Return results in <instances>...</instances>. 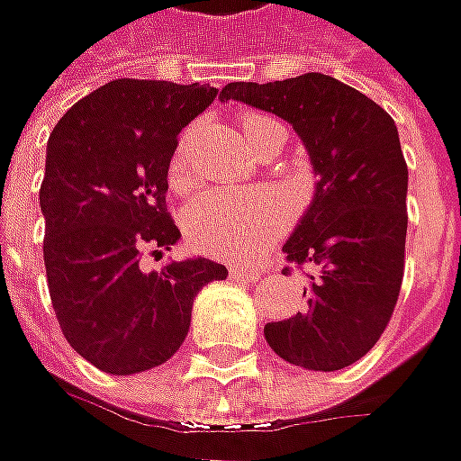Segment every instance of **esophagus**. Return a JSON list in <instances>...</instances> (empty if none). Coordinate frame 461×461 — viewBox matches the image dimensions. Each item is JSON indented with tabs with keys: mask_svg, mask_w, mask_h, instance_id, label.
<instances>
[{
	"mask_svg": "<svg viewBox=\"0 0 461 461\" xmlns=\"http://www.w3.org/2000/svg\"><path fill=\"white\" fill-rule=\"evenodd\" d=\"M231 278L240 280H258L260 278V270L258 267H230Z\"/></svg>",
	"mask_w": 461,
	"mask_h": 461,
	"instance_id": "1",
	"label": "esophagus"
}]
</instances>
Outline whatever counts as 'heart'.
Instances as JSON below:
<instances>
[{
	"label": "heart",
	"mask_w": 461,
	"mask_h": 461,
	"mask_svg": "<svg viewBox=\"0 0 461 461\" xmlns=\"http://www.w3.org/2000/svg\"><path fill=\"white\" fill-rule=\"evenodd\" d=\"M278 122L247 112L242 114L247 140L258 148L262 135ZM167 178L173 188L191 185L188 148L185 140L170 158ZM295 214L294 196L280 185H249V188H214L191 201L183 216V231L188 245L219 260H252L270 245H276L283 231L291 227Z\"/></svg>",
	"instance_id": "heart-1"
}]
</instances>
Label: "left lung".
I'll list each match as a JSON object with an SVG mask.
<instances>
[{
	"label": "left lung",
	"mask_w": 461,
	"mask_h": 461,
	"mask_svg": "<svg viewBox=\"0 0 461 461\" xmlns=\"http://www.w3.org/2000/svg\"><path fill=\"white\" fill-rule=\"evenodd\" d=\"M291 122L319 176L309 212L283 245L301 270L306 306L265 324L270 349L291 365L334 373L375 347L401 295L408 166L388 112L324 73L234 81L219 94Z\"/></svg>",
	"instance_id": "1"
}]
</instances>
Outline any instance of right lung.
Segmentation results:
<instances>
[{
    "instance_id": "add662e5",
    "label": "right lung",
    "mask_w": 461,
    "mask_h": 461,
    "mask_svg": "<svg viewBox=\"0 0 461 461\" xmlns=\"http://www.w3.org/2000/svg\"><path fill=\"white\" fill-rule=\"evenodd\" d=\"M216 99L214 86L117 78L60 117L48 140L42 260L58 324L73 349L109 375L158 367L178 352L201 288L219 262L142 270L181 231L166 206L178 135Z\"/></svg>"
}]
</instances>
